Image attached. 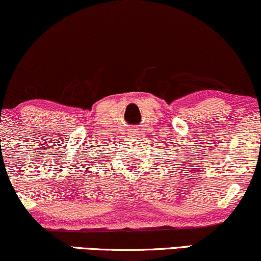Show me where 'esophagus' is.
<instances>
[{
	"label": "esophagus",
	"instance_id": "1",
	"mask_svg": "<svg viewBox=\"0 0 261 261\" xmlns=\"http://www.w3.org/2000/svg\"><path fill=\"white\" fill-rule=\"evenodd\" d=\"M130 134H132V137H133V138H137V135H138V130H137V129H132Z\"/></svg>",
	"mask_w": 261,
	"mask_h": 261
}]
</instances>
